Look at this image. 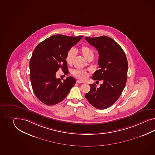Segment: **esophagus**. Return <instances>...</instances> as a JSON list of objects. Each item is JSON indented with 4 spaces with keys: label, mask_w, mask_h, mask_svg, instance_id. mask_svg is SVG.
Returning <instances> with one entry per match:
<instances>
[{
    "label": "esophagus",
    "mask_w": 155,
    "mask_h": 155,
    "mask_svg": "<svg viewBox=\"0 0 155 155\" xmlns=\"http://www.w3.org/2000/svg\"><path fill=\"white\" fill-rule=\"evenodd\" d=\"M76 83L79 84V83H83V82H82V81H79V80H77V81H76Z\"/></svg>",
    "instance_id": "34e87169"
}]
</instances>
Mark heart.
<instances>
[{"instance_id":"obj_1","label":"heart","mask_w":155,"mask_h":155,"mask_svg":"<svg viewBox=\"0 0 155 155\" xmlns=\"http://www.w3.org/2000/svg\"><path fill=\"white\" fill-rule=\"evenodd\" d=\"M80 51L82 54L83 57H84L87 60H90L93 59L94 57V53L93 50L88 46L83 45L81 48ZM77 54V50L76 49L72 48L68 50L65 56V61L68 65H72L74 59L75 58ZM73 76L76 77V78H78L80 80L84 81L88 77V72L81 70V69H74L73 70L72 72Z\"/></svg>"}]
</instances>
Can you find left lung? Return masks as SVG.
<instances>
[{"mask_svg": "<svg viewBox=\"0 0 155 155\" xmlns=\"http://www.w3.org/2000/svg\"><path fill=\"white\" fill-rule=\"evenodd\" d=\"M84 38L96 48L99 54V69L92 78L104 82L99 88L94 83L90 84L91 89L85 97L95 108L105 109L117 101L124 88L128 68L127 59L120 46L111 38L102 36Z\"/></svg>", "mask_w": 155, "mask_h": 155, "instance_id": "1", "label": "left lung"}]
</instances>
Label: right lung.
Returning <instances> with one entry per match:
<instances>
[{
  "label": "right lung",
  "instance_id": "add662e5",
  "mask_svg": "<svg viewBox=\"0 0 155 155\" xmlns=\"http://www.w3.org/2000/svg\"><path fill=\"white\" fill-rule=\"evenodd\" d=\"M82 38L53 35L40 42L34 50L30 61L31 82L37 98L46 105H54L63 101L76 84L73 77H68L62 82L55 76L60 69L68 74L66 54Z\"/></svg>",
  "mask_w": 155,
  "mask_h": 155
}]
</instances>
